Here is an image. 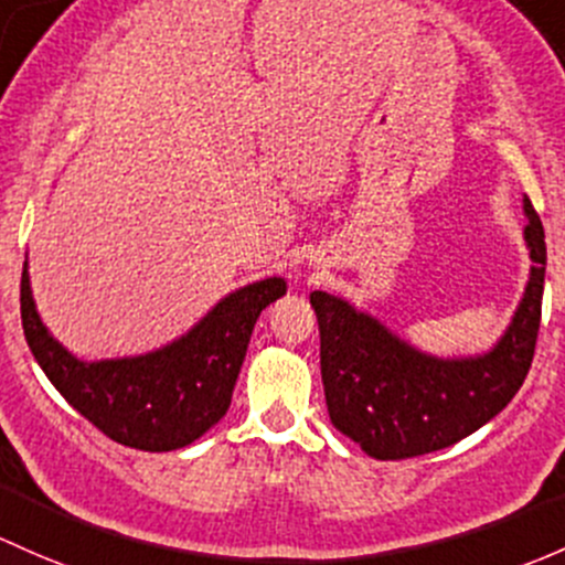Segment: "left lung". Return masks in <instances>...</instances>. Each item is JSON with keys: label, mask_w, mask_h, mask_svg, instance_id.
<instances>
[{"label": "left lung", "mask_w": 565, "mask_h": 565, "mask_svg": "<svg viewBox=\"0 0 565 565\" xmlns=\"http://www.w3.org/2000/svg\"><path fill=\"white\" fill-rule=\"evenodd\" d=\"M531 273L503 335L482 354L438 358L397 335L347 298L311 292L322 335V382L330 423L376 460L447 449L490 423L522 387L542 322L547 243L539 213L522 198Z\"/></svg>", "instance_id": "left-lung-1"}]
</instances>
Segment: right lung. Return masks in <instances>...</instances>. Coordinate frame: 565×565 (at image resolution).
Segmentation results:
<instances>
[{
  "label": "right lung",
  "mask_w": 565,
  "mask_h": 565,
  "mask_svg": "<svg viewBox=\"0 0 565 565\" xmlns=\"http://www.w3.org/2000/svg\"><path fill=\"white\" fill-rule=\"evenodd\" d=\"M281 295V276L252 281L224 295L164 347L132 358L81 360L45 328L23 263L21 322L38 365L75 412L124 447L173 452L227 414L254 324Z\"/></svg>",
  "instance_id": "right-lung-1"
}]
</instances>
